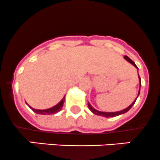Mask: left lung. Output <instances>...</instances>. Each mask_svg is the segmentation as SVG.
I'll return each instance as SVG.
<instances>
[{"label":"left lung","instance_id":"left-lung-1","mask_svg":"<svg viewBox=\"0 0 160 160\" xmlns=\"http://www.w3.org/2000/svg\"><path fill=\"white\" fill-rule=\"evenodd\" d=\"M124 58H125V59L127 60V61H128V62H130L131 64H133L134 67L137 68H138V67H137V66H136V64H134V61H132V60H131L130 58H128V56H124ZM138 78H139V80H140V87H141V78H140V77H139V75H138ZM139 93H140V88H139L138 95H139ZM137 98H138V97H137ZM136 99H135V100H134V102H132V103L131 104V105L129 106L128 107H127V108L124 109V110H121V111H118V112H101V111H98V110H95V109L93 108V107H92V106L90 105V104L88 103V108H89V110H91V111L92 112V113H94V114L99 115V116L105 117V118H113V117H116V116H118V115L123 114V113H126V112L128 111V110H130L131 108H132V106H133L134 104V102H135Z\"/></svg>","mask_w":160,"mask_h":160}]
</instances>
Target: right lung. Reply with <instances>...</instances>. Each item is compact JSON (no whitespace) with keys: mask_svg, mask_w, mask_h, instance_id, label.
I'll use <instances>...</instances> for the list:
<instances>
[{"mask_svg":"<svg viewBox=\"0 0 160 160\" xmlns=\"http://www.w3.org/2000/svg\"><path fill=\"white\" fill-rule=\"evenodd\" d=\"M64 97L63 98V99L59 102V103L57 104V105L54 106V107H51V108L47 109V110H36V109L29 107L27 103L26 104L32 109V111H34L35 113H38V114L50 115V114H54V113H57L58 112H59L60 110H61V108L63 107V104H64Z\"/></svg>","mask_w":160,"mask_h":160,"instance_id":"right-lung-1","label":"right lung"}]
</instances>
